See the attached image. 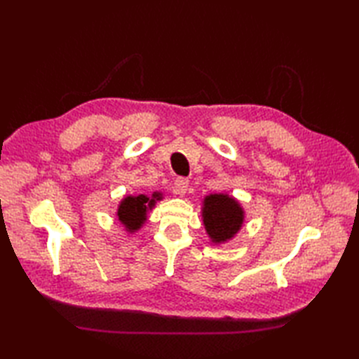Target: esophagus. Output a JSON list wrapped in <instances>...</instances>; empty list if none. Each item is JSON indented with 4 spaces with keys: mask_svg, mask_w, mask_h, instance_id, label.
<instances>
[{
    "mask_svg": "<svg viewBox=\"0 0 359 359\" xmlns=\"http://www.w3.org/2000/svg\"><path fill=\"white\" fill-rule=\"evenodd\" d=\"M189 185V180L185 177H177L174 182V193L179 194V196H185L187 189Z\"/></svg>",
    "mask_w": 359,
    "mask_h": 359,
    "instance_id": "34e87169",
    "label": "esophagus"
}]
</instances>
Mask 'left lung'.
Instances as JSON below:
<instances>
[{"label":"left lung","instance_id":"8db88e82","mask_svg":"<svg viewBox=\"0 0 359 359\" xmlns=\"http://www.w3.org/2000/svg\"><path fill=\"white\" fill-rule=\"evenodd\" d=\"M203 225L212 242L222 243L234 238L243 222V210L239 202L228 194H210L202 208Z\"/></svg>","mask_w":359,"mask_h":359}]
</instances>
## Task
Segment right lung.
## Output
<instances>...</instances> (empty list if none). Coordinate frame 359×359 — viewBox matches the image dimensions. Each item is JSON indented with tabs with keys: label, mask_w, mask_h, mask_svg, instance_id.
Returning a JSON list of instances; mask_svg holds the SVG:
<instances>
[{
	"label": "right lung",
	"mask_w": 359,
	"mask_h": 359,
	"mask_svg": "<svg viewBox=\"0 0 359 359\" xmlns=\"http://www.w3.org/2000/svg\"><path fill=\"white\" fill-rule=\"evenodd\" d=\"M160 193H154L152 197H148L144 194L139 196H128L125 197L121 203L118 205L117 217L121 224L125 225L126 231L134 233L144 224L147 220L148 211L152 210L156 205V201H160Z\"/></svg>",
	"instance_id": "1"
}]
</instances>
